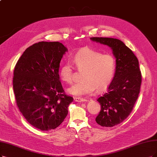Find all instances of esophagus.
Masks as SVG:
<instances>
[{
  "label": "esophagus",
  "instance_id": "obj_1",
  "mask_svg": "<svg viewBox=\"0 0 157 157\" xmlns=\"http://www.w3.org/2000/svg\"><path fill=\"white\" fill-rule=\"evenodd\" d=\"M74 100L75 101L77 102H83V101H86V100L84 99V98H79V97H76L74 98Z\"/></svg>",
  "mask_w": 157,
  "mask_h": 157
}]
</instances>
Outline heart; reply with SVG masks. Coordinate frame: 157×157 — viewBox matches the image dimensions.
Returning <instances> with one entry per match:
<instances>
[{"label":"heart","instance_id":"b5f03b06","mask_svg":"<svg viewBox=\"0 0 157 157\" xmlns=\"http://www.w3.org/2000/svg\"><path fill=\"white\" fill-rule=\"evenodd\" d=\"M74 65L79 71H83L82 82L75 83L68 90L70 94L76 96L89 95L97 90H105L114 78L117 61L110 54H103L96 50L84 48L79 50L72 57ZM61 79L68 84L74 79V68L67 61L60 68Z\"/></svg>","mask_w":157,"mask_h":157}]
</instances>
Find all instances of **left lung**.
I'll use <instances>...</instances> for the list:
<instances>
[{"instance_id":"8db88e82","label":"left lung","mask_w":157,"mask_h":157,"mask_svg":"<svg viewBox=\"0 0 157 157\" xmlns=\"http://www.w3.org/2000/svg\"><path fill=\"white\" fill-rule=\"evenodd\" d=\"M90 39L110 46L117 58L112 82L105 93L97 100L101 110L96 121L102 127H111L122 122L131 113L140 93L142 74L137 57L121 40L98 37Z\"/></svg>"}]
</instances>
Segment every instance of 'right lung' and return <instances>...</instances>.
<instances>
[{
    "instance_id": "1",
    "label": "right lung",
    "mask_w": 157,
    "mask_h": 157,
    "mask_svg": "<svg viewBox=\"0 0 157 157\" xmlns=\"http://www.w3.org/2000/svg\"><path fill=\"white\" fill-rule=\"evenodd\" d=\"M67 51L59 42L35 43L24 52L14 68L17 105L28 123L40 131L57 128L74 100L65 94L59 75V64Z\"/></svg>"
}]
</instances>
